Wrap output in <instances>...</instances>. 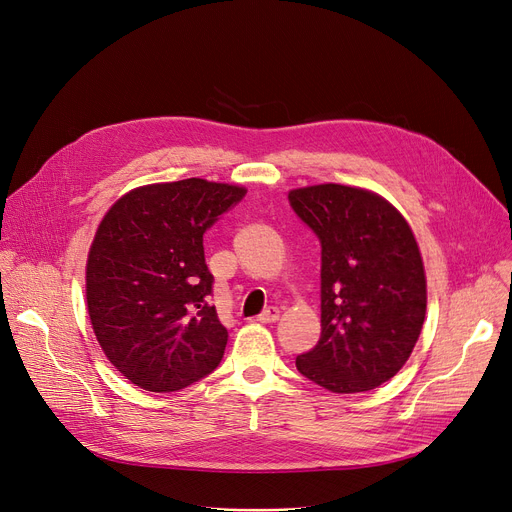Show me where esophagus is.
I'll use <instances>...</instances> for the list:
<instances>
[{
	"label": "esophagus",
	"mask_w": 512,
	"mask_h": 512,
	"mask_svg": "<svg viewBox=\"0 0 512 512\" xmlns=\"http://www.w3.org/2000/svg\"><path fill=\"white\" fill-rule=\"evenodd\" d=\"M279 318H281V311L277 307H268L266 311L260 313V316L256 318V322H260V324H274Z\"/></svg>",
	"instance_id": "obj_1"
}]
</instances>
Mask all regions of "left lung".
Returning a JSON list of instances; mask_svg holds the SVG:
<instances>
[{
  "label": "left lung",
  "mask_w": 512,
  "mask_h": 512,
  "mask_svg": "<svg viewBox=\"0 0 512 512\" xmlns=\"http://www.w3.org/2000/svg\"><path fill=\"white\" fill-rule=\"evenodd\" d=\"M322 242V334L295 365L332 393L371 391L396 375L426 316V274L406 217L381 194L344 184L289 190Z\"/></svg>",
  "instance_id": "8db88e82"
}]
</instances>
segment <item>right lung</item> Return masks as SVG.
<instances>
[{
    "instance_id": "right-lung-1",
    "label": "right lung",
    "mask_w": 512,
    "mask_h": 512,
    "mask_svg": "<svg viewBox=\"0 0 512 512\" xmlns=\"http://www.w3.org/2000/svg\"><path fill=\"white\" fill-rule=\"evenodd\" d=\"M240 184L186 178L125 192L102 217L86 262L90 324L106 359L147 391H178L217 369L227 344L203 233Z\"/></svg>"
}]
</instances>
